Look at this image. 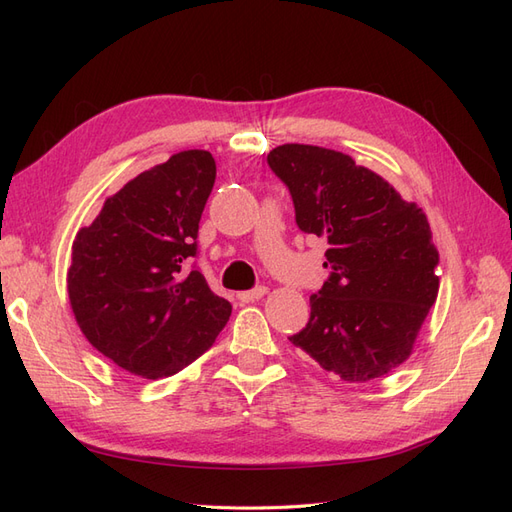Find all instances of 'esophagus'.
Segmentation results:
<instances>
[{"label": "esophagus", "mask_w": 512, "mask_h": 512, "mask_svg": "<svg viewBox=\"0 0 512 512\" xmlns=\"http://www.w3.org/2000/svg\"><path fill=\"white\" fill-rule=\"evenodd\" d=\"M267 292H269V290H267L265 286H258V288H254V290H245V292H239V301H243V303H254V301L265 297Z\"/></svg>", "instance_id": "1"}]
</instances>
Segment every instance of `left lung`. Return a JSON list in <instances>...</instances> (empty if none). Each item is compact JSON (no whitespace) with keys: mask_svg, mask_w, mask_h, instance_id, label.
I'll return each mask as SVG.
<instances>
[{"mask_svg":"<svg viewBox=\"0 0 512 512\" xmlns=\"http://www.w3.org/2000/svg\"><path fill=\"white\" fill-rule=\"evenodd\" d=\"M267 162L290 190L297 226L329 243L331 275L290 342L346 382L386 376L412 354L438 297L427 215L342 151L290 143Z\"/></svg>","mask_w":512,"mask_h":512,"instance_id":"obj_1","label":"left lung"}]
</instances>
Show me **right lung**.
I'll list each match as a JSON object with an SVG mask.
<instances>
[{"label":"right lung","mask_w":512,"mask_h":512,"mask_svg":"<svg viewBox=\"0 0 512 512\" xmlns=\"http://www.w3.org/2000/svg\"><path fill=\"white\" fill-rule=\"evenodd\" d=\"M215 183L209 151L188 149L128 181L76 232L68 297L89 344L147 380L209 350L232 305L192 269Z\"/></svg>","instance_id":"1"}]
</instances>
